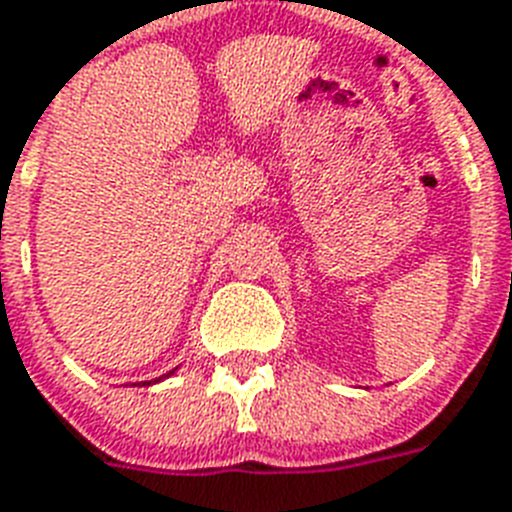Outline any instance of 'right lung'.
<instances>
[{
	"label": "right lung",
	"instance_id": "right-lung-1",
	"mask_svg": "<svg viewBox=\"0 0 512 512\" xmlns=\"http://www.w3.org/2000/svg\"><path fill=\"white\" fill-rule=\"evenodd\" d=\"M172 374H175V369H172V371H170V374H167V377H172ZM162 379H164V377L154 379V382H143V384H146V387H149V384H156V382H162Z\"/></svg>",
	"mask_w": 512,
	"mask_h": 512
}]
</instances>
